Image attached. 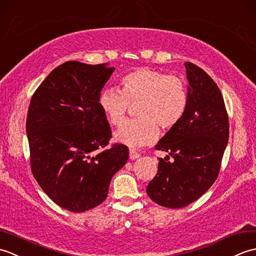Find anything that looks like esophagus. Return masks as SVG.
<instances>
[{"label": "esophagus", "mask_w": 256, "mask_h": 256, "mask_svg": "<svg viewBox=\"0 0 256 256\" xmlns=\"http://www.w3.org/2000/svg\"><path fill=\"white\" fill-rule=\"evenodd\" d=\"M139 156H140L139 153L136 152L134 150L129 151V158H130V160H136V158H138Z\"/></svg>", "instance_id": "obj_1"}]
</instances>
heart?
I'll return each mask as SVG.
<instances>
[{"instance_id":"1","label":"heart","mask_w":256,"mask_h":256,"mask_svg":"<svg viewBox=\"0 0 256 256\" xmlns=\"http://www.w3.org/2000/svg\"><path fill=\"white\" fill-rule=\"evenodd\" d=\"M122 90L106 88L98 104L110 124L118 126L124 120L130 104L139 117L124 122L114 138L129 148L148 146L156 140L160 127H175L188 106L186 82L178 76H168L149 68H140L122 78Z\"/></svg>"}]
</instances>
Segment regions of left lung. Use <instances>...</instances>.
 Listing matches in <instances>:
<instances>
[{
	"label": "left lung",
	"instance_id": "left-lung-1",
	"mask_svg": "<svg viewBox=\"0 0 256 256\" xmlns=\"http://www.w3.org/2000/svg\"><path fill=\"white\" fill-rule=\"evenodd\" d=\"M185 68L187 110L156 146L174 160L158 158V173L146 186L148 196L168 208L190 205L210 188L229 139L228 115L217 84L200 66L186 62Z\"/></svg>",
	"mask_w": 256,
	"mask_h": 256
}]
</instances>
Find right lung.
I'll return each instance as SVG.
<instances>
[{"label": "right lung", "mask_w": 256, "mask_h": 256, "mask_svg": "<svg viewBox=\"0 0 256 256\" xmlns=\"http://www.w3.org/2000/svg\"><path fill=\"white\" fill-rule=\"evenodd\" d=\"M114 71L108 64L66 61L39 85L28 108L32 172L51 200L72 212L103 202L128 161L126 146L104 149L112 130L98 98Z\"/></svg>", "instance_id": "add662e5"}]
</instances>
